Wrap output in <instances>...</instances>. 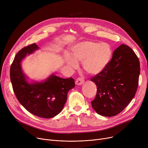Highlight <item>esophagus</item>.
I'll return each instance as SVG.
<instances>
[{
	"label": "esophagus",
	"instance_id": "esophagus-1",
	"mask_svg": "<svg viewBox=\"0 0 148 148\" xmlns=\"http://www.w3.org/2000/svg\"><path fill=\"white\" fill-rule=\"evenodd\" d=\"M84 80L83 79H82V78H78L77 79V80H76V81H75V84H77V85H82V84H83V83H84Z\"/></svg>",
	"mask_w": 148,
	"mask_h": 148
}]
</instances>
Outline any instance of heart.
Masks as SVG:
<instances>
[{
	"label": "heart",
	"mask_w": 148,
	"mask_h": 148,
	"mask_svg": "<svg viewBox=\"0 0 148 148\" xmlns=\"http://www.w3.org/2000/svg\"><path fill=\"white\" fill-rule=\"evenodd\" d=\"M70 54L65 55V61L70 68L78 66L77 62H82L84 70L90 75L101 73L109 64L112 56L111 46L106 42L84 41L74 45Z\"/></svg>",
	"instance_id": "heart-1"
}]
</instances>
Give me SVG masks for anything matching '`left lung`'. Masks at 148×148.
Here are the masks:
<instances>
[{"instance_id":"left-lung-1","label":"left lung","mask_w":148,"mask_h":148,"mask_svg":"<svg viewBox=\"0 0 148 148\" xmlns=\"http://www.w3.org/2000/svg\"><path fill=\"white\" fill-rule=\"evenodd\" d=\"M140 62L130 47L121 45L103 71L90 79L97 88L91 101L99 114L112 117L121 113L134 98L138 84Z\"/></svg>"}]
</instances>
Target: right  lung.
Instances as JSON below:
<instances>
[{
  "instance_id": "1",
  "label": "right lung",
  "mask_w": 148,
  "mask_h": 148,
  "mask_svg": "<svg viewBox=\"0 0 148 148\" xmlns=\"http://www.w3.org/2000/svg\"><path fill=\"white\" fill-rule=\"evenodd\" d=\"M38 49L32 44L18 52L11 66L10 79L15 96L28 112L40 118H51L63 109L68 91L75 87V82L72 77L62 79L53 74L42 82H29L21 62L27 54Z\"/></svg>"
}]
</instances>
